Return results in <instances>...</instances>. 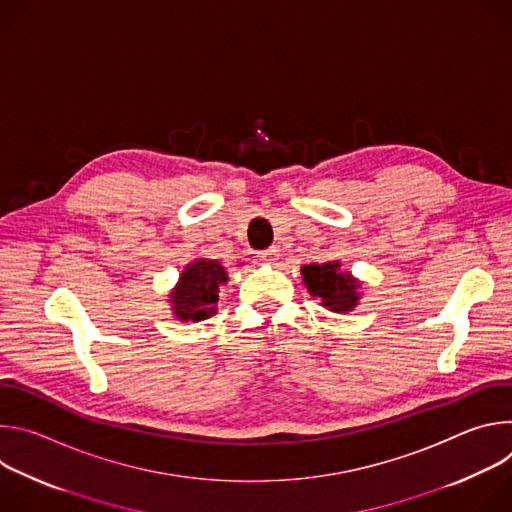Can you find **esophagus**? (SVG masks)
<instances>
[{
  "mask_svg": "<svg viewBox=\"0 0 512 512\" xmlns=\"http://www.w3.org/2000/svg\"><path fill=\"white\" fill-rule=\"evenodd\" d=\"M259 261L261 263H275L279 259V249L277 247H269L265 251H259Z\"/></svg>",
  "mask_w": 512,
  "mask_h": 512,
  "instance_id": "obj_1",
  "label": "esophagus"
}]
</instances>
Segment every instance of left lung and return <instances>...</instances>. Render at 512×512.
<instances>
[{
    "label": "left lung",
    "mask_w": 512,
    "mask_h": 512,
    "mask_svg": "<svg viewBox=\"0 0 512 512\" xmlns=\"http://www.w3.org/2000/svg\"><path fill=\"white\" fill-rule=\"evenodd\" d=\"M302 275L310 294L322 298V304L328 310L342 314L358 304V283L348 273H340L338 263H312L302 267Z\"/></svg>",
    "instance_id": "1"
}]
</instances>
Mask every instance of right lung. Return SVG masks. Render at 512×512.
<instances>
[{"label": "right lung", "mask_w": 512, "mask_h": 512, "mask_svg": "<svg viewBox=\"0 0 512 512\" xmlns=\"http://www.w3.org/2000/svg\"><path fill=\"white\" fill-rule=\"evenodd\" d=\"M227 281L223 265L214 259H198L186 267L172 294L174 312L184 322H200L216 314L218 289Z\"/></svg>", "instance_id": "right-lung-1"}]
</instances>
